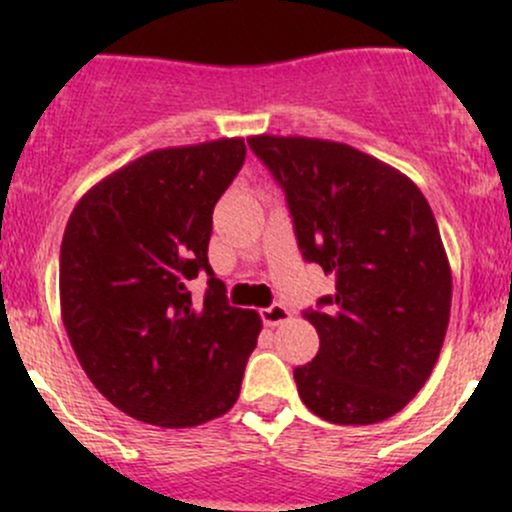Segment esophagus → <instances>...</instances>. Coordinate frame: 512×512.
Listing matches in <instances>:
<instances>
[{"label": "esophagus", "mask_w": 512, "mask_h": 512, "mask_svg": "<svg viewBox=\"0 0 512 512\" xmlns=\"http://www.w3.org/2000/svg\"><path fill=\"white\" fill-rule=\"evenodd\" d=\"M262 322H265V327H280V324H285L292 319V312L285 307V304H272V307H265L260 312Z\"/></svg>", "instance_id": "34e87169"}]
</instances>
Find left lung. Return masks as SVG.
Listing matches in <instances>:
<instances>
[{
	"instance_id": "obj_1",
	"label": "left lung",
	"mask_w": 512,
	"mask_h": 512,
	"mask_svg": "<svg viewBox=\"0 0 512 512\" xmlns=\"http://www.w3.org/2000/svg\"><path fill=\"white\" fill-rule=\"evenodd\" d=\"M247 143L285 190L304 260L337 282L304 312L319 352L294 369L299 399L342 426L399 414L431 376L451 317V265L426 198L347 143L267 133Z\"/></svg>"
}]
</instances>
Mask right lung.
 Returning <instances> with one entry per match:
<instances>
[{"mask_svg": "<svg viewBox=\"0 0 512 512\" xmlns=\"http://www.w3.org/2000/svg\"><path fill=\"white\" fill-rule=\"evenodd\" d=\"M242 138L160 148L76 203L61 240V319L86 376L116 409L163 428L227 414L262 319L213 275V208L245 163ZM209 275L195 305L187 282Z\"/></svg>", "mask_w": 512, "mask_h": 512, "instance_id": "right-lung-1", "label": "right lung"}]
</instances>
